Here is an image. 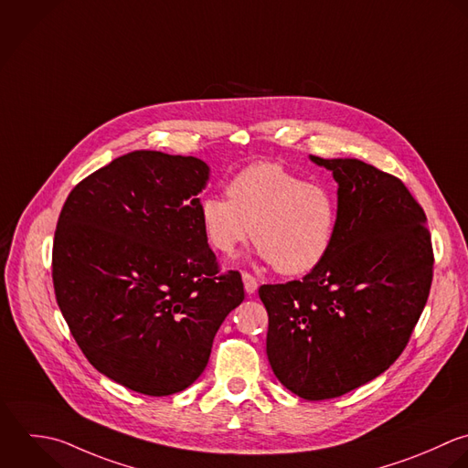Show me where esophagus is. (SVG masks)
Segmentation results:
<instances>
[{"label":"esophagus","mask_w":468,"mask_h":468,"mask_svg":"<svg viewBox=\"0 0 468 468\" xmlns=\"http://www.w3.org/2000/svg\"><path fill=\"white\" fill-rule=\"evenodd\" d=\"M242 281H244V290H246V293H255L257 292V288H259V282H257V279L251 275V273H248V271H242Z\"/></svg>","instance_id":"1"}]
</instances>
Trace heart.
I'll return each mask as SVG.
<instances>
[{
	"instance_id": "obj_1",
	"label": "heart",
	"mask_w": 468,
	"mask_h": 468,
	"mask_svg": "<svg viewBox=\"0 0 468 468\" xmlns=\"http://www.w3.org/2000/svg\"><path fill=\"white\" fill-rule=\"evenodd\" d=\"M226 191L228 198L209 195L200 202L202 231L215 251L231 255L251 235L261 257L284 275H304L330 253L339 222L330 186L259 162L239 171Z\"/></svg>"
}]
</instances>
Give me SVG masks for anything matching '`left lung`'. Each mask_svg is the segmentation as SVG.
<instances>
[{
    "instance_id": "1",
    "label": "left lung",
    "mask_w": 468,
    "mask_h": 468,
    "mask_svg": "<svg viewBox=\"0 0 468 468\" xmlns=\"http://www.w3.org/2000/svg\"><path fill=\"white\" fill-rule=\"evenodd\" d=\"M312 160L339 184L334 246L303 281L259 295L273 374L299 398L324 401L403 354L431 293L434 250L427 215L398 176L356 158Z\"/></svg>"
}]
</instances>
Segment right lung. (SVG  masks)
<instances>
[{
    "label": "right lung",
    "mask_w": 468,
    "mask_h": 468,
    "mask_svg": "<svg viewBox=\"0 0 468 468\" xmlns=\"http://www.w3.org/2000/svg\"><path fill=\"white\" fill-rule=\"evenodd\" d=\"M207 175L195 156L133 151L78 182L58 217L61 315L98 372L145 396L195 383L244 301L240 273H220L202 231Z\"/></svg>",
    "instance_id": "add662e5"
}]
</instances>
